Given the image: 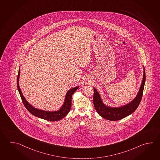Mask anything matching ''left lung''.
<instances>
[{"instance_id":"8db88e82","label":"left lung","mask_w":160,"mask_h":160,"mask_svg":"<svg viewBox=\"0 0 160 160\" xmlns=\"http://www.w3.org/2000/svg\"><path fill=\"white\" fill-rule=\"evenodd\" d=\"M145 78V68L143 67L142 81L136 98L129 103L118 107H111L105 105L101 99V96L100 95L98 91L95 88H93V105L98 114L106 120L118 121L126 118L129 115L133 113L138 108L140 103L143 94Z\"/></svg>"}]
</instances>
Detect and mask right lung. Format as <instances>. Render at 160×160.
I'll use <instances>...</instances> for the list:
<instances>
[{
	"mask_svg": "<svg viewBox=\"0 0 160 160\" xmlns=\"http://www.w3.org/2000/svg\"><path fill=\"white\" fill-rule=\"evenodd\" d=\"M19 76L20 69H19L18 76L17 78V87L22 98V100L23 101V104L31 114L34 115L37 118H42L46 120L49 121H59L62 119V118L65 117L68 113L72 105V95L73 94V93L79 88V87H76L75 88H71L67 92L65 95L64 102L62 105V106L61 107V108H60L58 111H44V110H41L33 107L32 105L30 104L29 102L27 101L26 99L24 97L23 93L21 91V89L20 88L19 84Z\"/></svg>",
	"mask_w": 160,
	"mask_h": 160,
	"instance_id": "add662e5",
	"label": "right lung"
}]
</instances>
